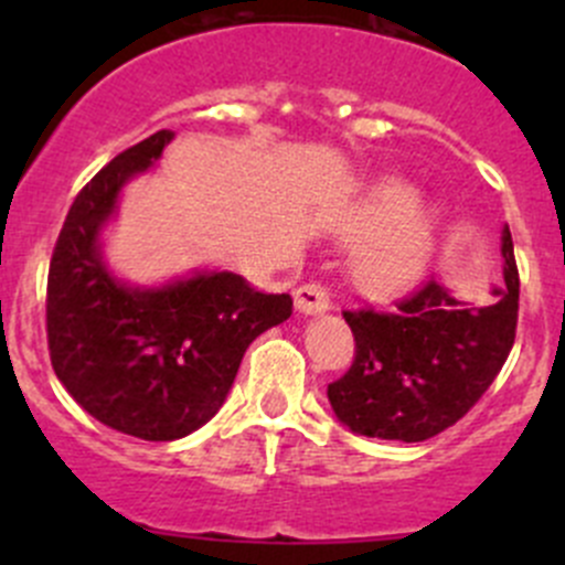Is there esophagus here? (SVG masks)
I'll use <instances>...</instances> for the list:
<instances>
[{
	"label": "esophagus",
	"mask_w": 565,
	"mask_h": 565,
	"mask_svg": "<svg viewBox=\"0 0 565 565\" xmlns=\"http://www.w3.org/2000/svg\"><path fill=\"white\" fill-rule=\"evenodd\" d=\"M295 309L300 315H324L330 309V292L322 284H303V287L295 292Z\"/></svg>",
	"instance_id": "34e87169"
}]
</instances>
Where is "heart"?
<instances>
[{
  "mask_svg": "<svg viewBox=\"0 0 565 565\" xmlns=\"http://www.w3.org/2000/svg\"><path fill=\"white\" fill-rule=\"evenodd\" d=\"M409 182L383 180L352 215L350 237H363L355 250V278L377 295L402 292L426 276L443 232V210L415 202Z\"/></svg>",
  "mask_w": 565,
  "mask_h": 565,
  "instance_id": "1",
  "label": "heart"
}]
</instances>
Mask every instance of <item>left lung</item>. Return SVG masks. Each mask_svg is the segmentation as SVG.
Returning a JSON list of instances; mask_svg holds the SVG:
<instances>
[{"label": "left lung", "instance_id": "8db88e82", "mask_svg": "<svg viewBox=\"0 0 565 565\" xmlns=\"http://www.w3.org/2000/svg\"><path fill=\"white\" fill-rule=\"evenodd\" d=\"M503 284L472 306L431 278L393 311H344L355 335L350 372L328 385L335 418L355 435L420 443L454 426L487 393L516 335L520 273L509 226Z\"/></svg>", "mask_w": 565, "mask_h": 565}]
</instances>
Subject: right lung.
<instances>
[{
	"instance_id": "1",
	"label": "right lung",
	"mask_w": 565,
	"mask_h": 565,
	"mask_svg": "<svg viewBox=\"0 0 565 565\" xmlns=\"http://www.w3.org/2000/svg\"><path fill=\"white\" fill-rule=\"evenodd\" d=\"M172 139V130H158L82 188L51 256L45 298L51 366L65 391L104 426L156 443L207 424L250 341L292 315L289 295L256 292L230 270H196L158 287L108 270L100 235L122 188Z\"/></svg>"
}]
</instances>
